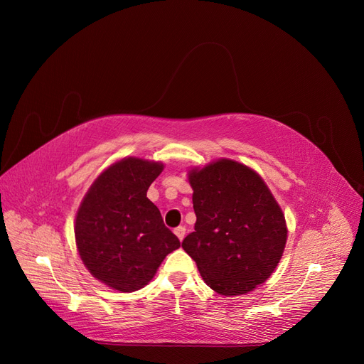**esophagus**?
I'll return each mask as SVG.
<instances>
[{
    "instance_id": "34e87169",
    "label": "esophagus",
    "mask_w": 364,
    "mask_h": 364,
    "mask_svg": "<svg viewBox=\"0 0 364 364\" xmlns=\"http://www.w3.org/2000/svg\"><path fill=\"white\" fill-rule=\"evenodd\" d=\"M174 233H176V236L178 237V240L181 242V240L184 239V236H186V227H183V225L177 227V228H176V230H174Z\"/></svg>"
}]
</instances>
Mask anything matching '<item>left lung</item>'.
Instances as JSON below:
<instances>
[{
  "mask_svg": "<svg viewBox=\"0 0 364 364\" xmlns=\"http://www.w3.org/2000/svg\"><path fill=\"white\" fill-rule=\"evenodd\" d=\"M195 232L183 240L205 283L220 295L254 291L276 270L288 239L284 214L257 171L218 159L188 171Z\"/></svg>",
  "mask_w": 364,
  "mask_h": 364,
  "instance_id": "obj_1",
  "label": "left lung"
}]
</instances>
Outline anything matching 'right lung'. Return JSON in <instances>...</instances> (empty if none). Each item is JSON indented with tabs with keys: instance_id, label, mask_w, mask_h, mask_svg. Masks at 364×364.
I'll return each mask as SVG.
<instances>
[{
	"instance_id": "1",
	"label": "right lung",
	"mask_w": 364,
	"mask_h": 364,
	"mask_svg": "<svg viewBox=\"0 0 364 364\" xmlns=\"http://www.w3.org/2000/svg\"><path fill=\"white\" fill-rule=\"evenodd\" d=\"M162 169V162L136 156L117 161L94 180L76 213V250L92 277L114 291L144 288L180 247L147 199Z\"/></svg>"
}]
</instances>
